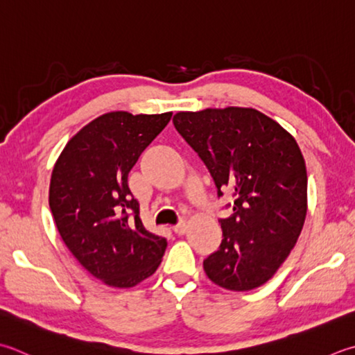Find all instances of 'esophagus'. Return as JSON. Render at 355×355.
I'll list each match as a JSON object with an SVG mask.
<instances>
[{"label":"esophagus","instance_id":"obj_1","mask_svg":"<svg viewBox=\"0 0 355 355\" xmlns=\"http://www.w3.org/2000/svg\"><path fill=\"white\" fill-rule=\"evenodd\" d=\"M172 229H173V232H175V234L183 235V234H186V231H187V225H186V223H180V225H177V226H173Z\"/></svg>","mask_w":355,"mask_h":355}]
</instances>
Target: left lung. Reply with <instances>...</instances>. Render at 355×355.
<instances>
[{"instance_id": "8db88e82", "label": "left lung", "mask_w": 355, "mask_h": 355, "mask_svg": "<svg viewBox=\"0 0 355 355\" xmlns=\"http://www.w3.org/2000/svg\"><path fill=\"white\" fill-rule=\"evenodd\" d=\"M173 126L192 146L232 214L218 220L220 249L203 261L209 280L251 291L270 280L295 246L308 211L306 164L295 138L252 107L177 112Z\"/></svg>"}]
</instances>
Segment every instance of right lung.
I'll use <instances>...</instances> for the list:
<instances>
[{"label": "right lung", "instance_id": "obj_1", "mask_svg": "<svg viewBox=\"0 0 355 355\" xmlns=\"http://www.w3.org/2000/svg\"><path fill=\"white\" fill-rule=\"evenodd\" d=\"M171 116L103 114L76 132L53 166L49 206L61 239L80 265L110 288H134L148 279L168 246L144 227L128 175Z\"/></svg>", "mask_w": 355, "mask_h": 355}]
</instances>
